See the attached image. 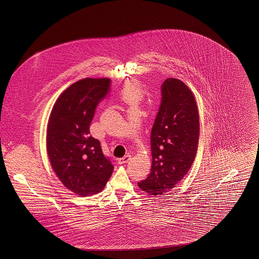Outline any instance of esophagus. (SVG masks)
Returning <instances> with one entry per match:
<instances>
[{
  "instance_id": "obj_1",
  "label": "esophagus",
  "mask_w": 259,
  "mask_h": 259,
  "mask_svg": "<svg viewBox=\"0 0 259 259\" xmlns=\"http://www.w3.org/2000/svg\"><path fill=\"white\" fill-rule=\"evenodd\" d=\"M131 157H132V156H131L130 154H126L125 156L118 159V164H125V163L129 162V161L131 160Z\"/></svg>"
}]
</instances>
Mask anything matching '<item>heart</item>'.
<instances>
[{
  "mask_svg": "<svg viewBox=\"0 0 259 259\" xmlns=\"http://www.w3.org/2000/svg\"><path fill=\"white\" fill-rule=\"evenodd\" d=\"M137 96V90L134 87H128L124 92V98L126 100H133Z\"/></svg>",
  "mask_w": 259,
  "mask_h": 259,
  "instance_id": "obj_1",
  "label": "heart"
}]
</instances>
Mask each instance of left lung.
<instances>
[{
	"instance_id": "8db88e82",
	"label": "left lung",
	"mask_w": 259,
	"mask_h": 259,
	"mask_svg": "<svg viewBox=\"0 0 259 259\" xmlns=\"http://www.w3.org/2000/svg\"><path fill=\"white\" fill-rule=\"evenodd\" d=\"M198 141L199 114L192 92L180 79H165L150 134L152 166L139 187L150 195L170 191L189 171Z\"/></svg>"
}]
</instances>
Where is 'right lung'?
<instances>
[{
	"label": "right lung",
	"instance_id": "add662e5",
	"mask_svg": "<svg viewBox=\"0 0 259 259\" xmlns=\"http://www.w3.org/2000/svg\"><path fill=\"white\" fill-rule=\"evenodd\" d=\"M109 78H83L68 87L56 101L48 126L47 149L62 184L79 196L100 192L113 165L97 139L89 135L99 103L111 91Z\"/></svg>",
	"mask_w": 259,
	"mask_h": 259
}]
</instances>
